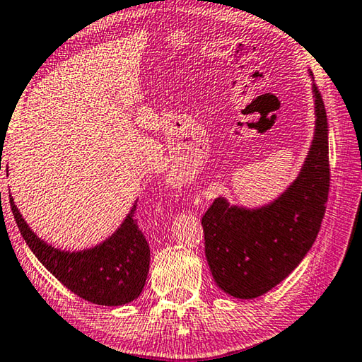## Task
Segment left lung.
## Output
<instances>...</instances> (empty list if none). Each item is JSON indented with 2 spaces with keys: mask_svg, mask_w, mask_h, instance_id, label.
Returning a JSON list of instances; mask_svg holds the SVG:
<instances>
[{
  "mask_svg": "<svg viewBox=\"0 0 362 362\" xmlns=\"http://www.w3.org/2000/svg\"><path fill=\"white\" fill-rule=\"evenodd\" d=\"M313 94V144L292 185L272 204L252 211L217 198L201 220L212 278L236 298L263 296L289 276L320 233L330 169L327 116L316 84Z\"/></svg>",
  "mask_w": 362,
  "mask_h": 362,
  "instance_id": "obj_1",
  "label": "left lung"
}]
</instances>
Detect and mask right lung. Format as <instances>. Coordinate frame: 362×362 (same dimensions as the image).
Wrapping results in <instances>:
<instances>
[{
	"label": "right lung",
	"mask_w": 362,
	"mask_h": 362,
	"mask_svg": "<svg viewBox=\"0 0 362 362\" xmlns=\"http://www.w3.org/2000/svg\"><path fill=\"white\" fill-rule=\"evenodd\" d=\"M9 203L28 247L66 289L90 303L107 306L129 303L140 296L150 268V246L134 218L137 204L107 241L83 252H64L30 230L11 194Z\"/></svg>",
	"instance_id": "1"
}]
</instances>
